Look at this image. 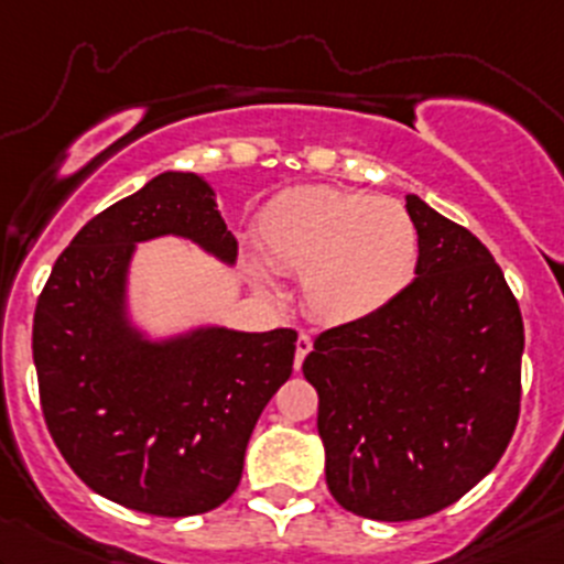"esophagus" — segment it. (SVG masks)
Wrapping results in <instances>:
<instances>
[{
	"mask_svg": "<svg viewBox=\"0 0 564 564\" xmlns=\"http://www.w3.org/2000/svg\"><path fill=\"white\" fill-rule=\"evenodd\" d=\"M311 350H313V339L307 337V334H300V337H296V350H294V369L302 367V361H305V356Z\"/></svg>",
	"mask_w": 564,
	"mask_h": 564,
	"instance_id": "1",
	"label": "esophagus"
}]
</instances>
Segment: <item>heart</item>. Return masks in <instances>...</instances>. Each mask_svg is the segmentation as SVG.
<instances>
[{"mask_svg": "<svg viewBox=\"0 0 564 564\" xmlns=\"http://www.w3.org/2000/svg\"><path fill=\"white\" fill-rule=\"evenodd\" d=\"M259 251L272 270L302 275V296L324 324L369 318L406 289L417 264V227L401 203L334 187L275 195L257 221ZM251 283L275 296L262 259L246 264Z\"/></svg>", "mask_w": 564, "mask_h": 564, "instance_id": "obj_1", "label": "heart"}]
</instances>
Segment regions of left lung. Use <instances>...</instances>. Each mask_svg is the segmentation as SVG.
I'll list each match as a JSON object with an SVG mask.
<instances>
[{
	"mask_svg": "<svg viewBox=\"0 0 564 564\" xmlns=\"http://www.w3.org/2000/svg\"><path fill=\"white\" fill-rule=\"evenodd\" d=\"M412 283L369 318L318 334L302 372L318 391L326 485L377 522L423 519L492 471L519 420L524 326L492 253L406 195Z\"/></svg>",
	"mask_w": 564,
	"mask_h": 564,
	"instance_id": "8db88e82",
	"label": "left lung"
}]
</instances>
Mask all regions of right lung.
Instances as JSON below:
<instances>
[{
    "label": "right lung",
    "instance_id": "obj_1",
    "mask_svg": "<svg viewBox=\"0 0 564 564\" xmlns=\"http://www.w3.org/2000/svg\"><path fill=\"white\" fill-rule=\"evenodd\" d=\"M158 238L189 240L227 268L238 259L212 184L160 173L74 235L36 302L31 350L72 471L126 509L192 517L238 487L253 425L292 375L296 332L147 329L131 268L139 243Z\"/></svg>",
    "mask_w": 564,
    "mask_h": 564
}]
</instances>
